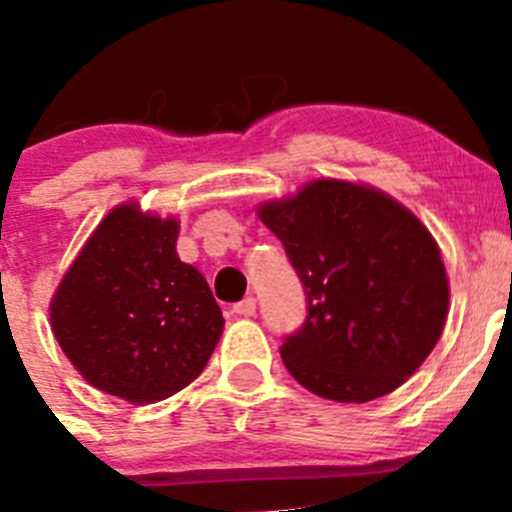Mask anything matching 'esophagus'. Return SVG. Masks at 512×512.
Masks as SVG:
<instances>
[{
	"label": "esophagus",
	"instance_id": "esophagus-1",
	"mask_svg": "<svg viewBox=\"0 0 512 512\" xmlns=\"http://www.w3.org/2000/svg\"><path fill=\"white\" fill-rule=\"evenodd\" d=\"M255 310H257V300L252 295L232 305V312H235V315H240V317H252V315H255Z\"/></svg>",
	"mask_w": 512,
	"mask_h": 512
}]
</instances>
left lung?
I'll use <instances>...</instances> for the list:
<instances>
[{"mask_svg": "<svg viewBox=\"0 0 512 512\" xmlns=\"http://www.w3.org/2000/svg\"><path fill=\"white\" fill-rule=\"evenodd\" d=\"M260 220L282 242L307 302L280 355L302 388L367 403L400 388L433 352L448 277L423 222L370 187L310 182Z\"/></svg>", "mask_w": 512, "mask_h": 512, "instance_id": "left-lung-1", "label": "left lung"}]
</instances>
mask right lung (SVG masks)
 I'll return each instance as SVG.
<instances>
[{
    "label": "right lung",
    "instance_id": "right-lung-1",
    "mask_svg": "<svg viewBox=\"0 0 512 512\" xmlns=\"http://www.w3.org/2000/svg\"><path fill=\"white\" fill-rule=\"evenodd\" d=\"M177 222L119 205L94 230L52 300L64 355L97 390L150 403L190 385L222 335L200 270L177 257Z\"/></svg>",
    "mask_w": 512,
    "mask_h": 512
}]
</instances>
